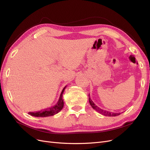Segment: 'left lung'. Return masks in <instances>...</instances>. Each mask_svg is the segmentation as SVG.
Returning a JSON list of instances; mask_svg holds the SVG:
<instances>
[{"instance_id": "left-lung-1", "label": "left lung", "mask_w": 150, "mask_h": 150, "mask_svg": "<svg viewBox=\"0 0 150 150\" xmlns=\"http://www.w3.org/2000/svg\"><path fill=\"white\" fill-rule=\"evenodd\" d=\"M89 104L90 105L92 106V108L94 109V110H96L97 112H98L99 113H100V114L104 115V116H118L120 115L121 113L120 112H110V111H108L106 110H102V109L99 108L98 106H97L96 104H95L93 101L91 100V99L90 98V96H89Z\"/></svg>"}]
</instances>
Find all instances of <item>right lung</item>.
<instances>
[{"label": "right lung", "instance_id": "add662e5", "mask_svg": "<svg viewBox=\"0 0 150 150\" xmlns=\"http://www.w3.org/2000/svg\"><path fill=\"white\" fill-rule=\"evenodd\" d=\"M66 88V86H65L64 89H62L60 95L59 99V100L56 105L50 107L49 108L44 109V110L39 111L29 112V115L35 117H47V116H51L57 114V113H58L60 111L62 110L63 106H64V101H63V99H62V94L64 93Z\"/></svg>", "mask_w": 150, "mask_h": 150}]
</instances>
